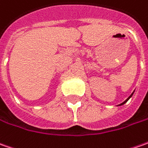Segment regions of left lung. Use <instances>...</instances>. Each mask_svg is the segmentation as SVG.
<instances>
[{
  "instance_id": "1",
  "label": "left lung",
  "mask_w": 148,
  "mask_h": 148,
  "mask_svg": "<svg viewBox=\"0 0 148 148\" xmlns=\"http://www.w3.org/2000/svg\"><path fill=\"white\" fill-rule=\"evenodd\" d=\"M134 92H133V93H132V94H131V95H130V96H129V97H128V99H126V100H125V101H123V102L122 104H120V105H123V104H125V103H126V102H127V101H128V99H130V98H131V97H132V95H134Z\"/></svg>"
}]
</instances>
